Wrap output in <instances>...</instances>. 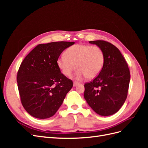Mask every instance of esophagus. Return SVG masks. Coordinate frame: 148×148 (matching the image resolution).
Wrapping results in <instances>:
<instances>
[{"instance_id": "1", "label": "esophagus", "mask_w": 148, "mask_h": 148, "mask_svg": "<svg viewBox=\"0 0 148 148\" xmlns=\"http://www.w3.org/2000/svg\"><path fill=\"white\" fill-rule=\"evenodd\" d=\"M78 84H79L78 82H73V86H76Z\"/></svg>"}]
</instances>
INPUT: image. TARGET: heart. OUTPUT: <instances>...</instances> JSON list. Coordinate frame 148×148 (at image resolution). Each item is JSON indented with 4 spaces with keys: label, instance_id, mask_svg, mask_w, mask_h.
<instances>
[{
    "label": "heart",
    "instance_id": "b5f03b06",
    "mask_svg": "<svg viewBox=\"0 0 148 148\" xmlns=\"http://www.w3.org/2000/svg\"><path fill=\"white\" fill-rule=\"evenodd\" d=\"M104 53L102 48L97 45L78 44L66 49L65 55H61L57 60L61 72L70 77L77 68L78 71L75 77L82 79L97 77L104 64Z\"/></svg>",
    "mask_w": 148,
    "mask_h": 148
}]
</instances>
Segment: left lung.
<instances>
[{"label": "left lung", "instance_id": "obj_1", "mask_svg": "<svg viewBox=\"0 0 148 148\" xmlns=\"http://www.w3.org/2000/svg\"><path fill=\"white\" fill-rule=\"evenodd\" d=\"M102 48L104 64L97 77L84 84V97L96 113L102 116L115 114L127 99L130 73L118 48L105 41H89Z\"/></svg>", "mask_w": 148, "mask_h": 148}]
</instances>
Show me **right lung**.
Segmentation results:
<instances>
[{
  "mask_svg": "<svg viewBox=\"0 0 148 148\" xmlns=\"http://www.w3.org/2000/svg\"><path fill=\"white\" fill-rule=\"evenodd\" d=\"M74 42L40 44L21 62L16 75L21 102L31 116L51 117L73 86L72 80L61 73L57 60Z\"/></svg>",
  "mask_w": 148,
  "mask_h": 148,
  "instance_id": "1",
  "label": "right lung"
}]
</instances>
